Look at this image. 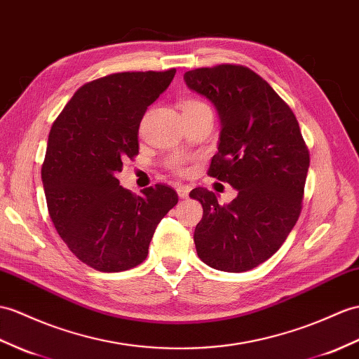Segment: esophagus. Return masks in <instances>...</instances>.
<instances>
[{
	"label": "esophagus",
	"instance_id": "34e87169",
	"mask_svg": "<svg viewBox=\"0 0 359 359\" xmlns=\"http://www.w3.org/2000/svg\"><path fill=\"white\" fill-rule=\"evenodd\" d=\"M177 194L180 198H187L189 196V191H191V187L188 185H177Z\"/></svg>",
	"mask_w": 359,
	"mask_h": 359
}]
</instances>
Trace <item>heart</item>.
Segmentation results:
<instances>
[{
	"label": "heart",
	"mask_w": 359,
	"mask_h": 359,
	"mask_svg": "<svg viewBox=\"0 0 359 359\" xmlns=\"http://www.w3.org/2000/svg\"><path fill=\"white\" fill-rule=\"evenodd\" d=\"M182 111H188V110H197V108H210L205 102L198 101V99H183L180 102ZM187 163L188 159L187 157H174V159L170 162L171 168L177 172H187Z\"/></svg>",
	"instance_id": "b5f03b06"
}]
</instances>
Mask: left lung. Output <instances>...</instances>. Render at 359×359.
Masks as SVG:
<instances>
[{"label": "left lung", "instance_id": "1", "mask_svg": "<svg viewBox=\"0 0 359 359\" xmlns=\"http://www.w3.org/2000/svg\"><path fill=\"white\" fill-rule=\"evenodd\" d=\"M183 79L210 99L220 118L219 153L208 174L238 193L228 205H219L205 188L189 193L203 206L194 231L197 255L217 271L254 269L278 251L295 226L309 149L289 105L248 67L196 69Z\"/></svg>", "mask_w": 359, "mask_h": 359}]
</instances>
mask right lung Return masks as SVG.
Here are the masks:
<instances>
[{
	"mask_svg": "<svg viewBox=\"0 0 359 359\" xmlns=\"http://www.w3.org/2000/svg\"><path fill=\"white\" fill-rule=\"evenodd\" d=\"M176 69L123 72L87 82L50 130L41 170L50 219L82 263L101 272L135 268L157 224L179 202L166 185L133 194L119 185L122 161L139 153V125Z\"/></svg>",
	"mask_w": 359,
	"mask_h": 359,
	"instance_id": "1",
	"label": "right lung"
}]
</instances>
